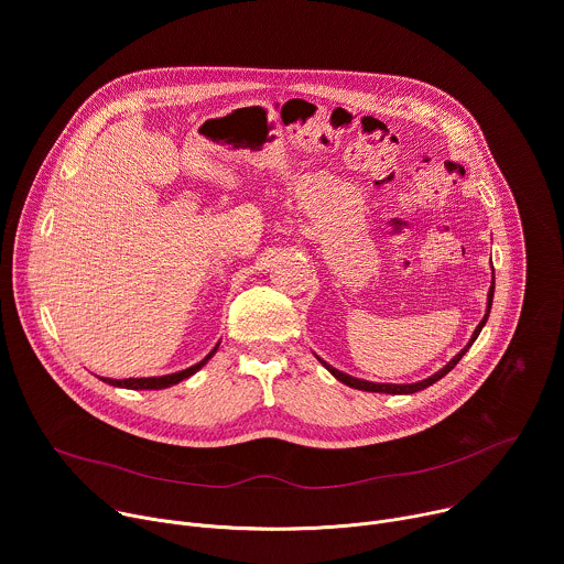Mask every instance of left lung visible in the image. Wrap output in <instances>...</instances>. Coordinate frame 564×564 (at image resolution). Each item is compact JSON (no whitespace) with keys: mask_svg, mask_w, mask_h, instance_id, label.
I'll return each instance as SVG.
<instances>
[{"mask_svg":"<svg viewBox=\"0 0 564 564\" xmlns=\"http://www.w3.org/2000/svg\"><path fill=\"white\" fill-rule=\"evenodd\" d=\"M494 288L496 285H491V290H489V305H487V314H485V318L479 321V326L475 328V333H473V337H470V341L466 344V348H462L440 372H435L433 377H429V379H424V381H417V383H372V381H364V379H355V377H350V375H346V372H341V370H337V368H333V366H328L326 361H321L324 364L341 383H346V386H350V388H357V390H368V392H390V394H409V392H417V390H424V388H429L431 383H435L437 379H442L444 375H448L455 366H457V361L466 355V350L473 346V341L477 339V335H479V330H481V326L487 324V318H489V312H491V303H494Z\"/></svg>","mask_w":564,"mask_h":564,"instance_id":"obj_1","label":"left lung"}]
</instances>
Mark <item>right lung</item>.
<instances>
[{"mask_svg": "<svg viewBox=\"0 0 564 564\" xmlns=\"http://www.w3.org/2000/svg\"><path fill=\"white\" fill-rule=\"evenodd\" d=\"M216 348H218V346H216ZM216 348H214L203 361H198L196 366H192V368H187V370H181V372H174V375H165V377H144V379H102V381H107V383H111V386H120V388H131V390H160V388H170V386H174V383H178V381L192 377L196 370H200V368L212 359V355L216 352Z\"/></svg>", "mask_w": 564, "mask_h": 564, "instance_id": "obj_1", "label": "right lung"}]
</instances>
